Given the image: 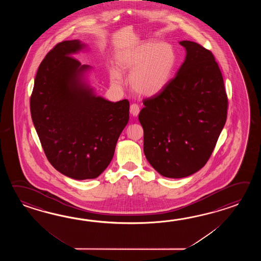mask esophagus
I'll return each instance as SVG.
<instances>
[{
	"mask_svg": "<svg viewBox=\"0 0 261 261\" xmlns=\"http://www.w3.org/2000/svg\"><path fill=\"white\" fill-rule=\"evenodd\" d=\"M129 112L133 117H137L140 113V107L137 103H133L129 108Z\"/></svg>",
	"mask_w": 261,
	"mask_h": 261,
	"instance_id": "esophagus-1",
	"label": "esophagus"
}]
</instances>
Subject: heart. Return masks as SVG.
Segmentation results:
<instances>
[{
  "mask_svg": "<svg viewBox=\"0 0 261 261\" xmlns=\"http://www.w3.org/2000/svg\"><path fill=\"white\" fill-rule=\"evenodd\" d=\"M177 57L172 44L159 41H145L121 51L117 58V67L130 72L129 85L134 92L152 97L161 93L172 78ZM112 83L121 86L122 76L111 72Z\"/></svg>",
  "mask_w": 261,
  "mask_h": 261,
  "instance_id": "b5f03b06",
  "label": "heart"
}]
</instances>
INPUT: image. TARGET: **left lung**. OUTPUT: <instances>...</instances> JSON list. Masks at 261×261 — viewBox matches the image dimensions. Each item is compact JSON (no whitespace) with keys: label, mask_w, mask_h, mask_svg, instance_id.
<instances>
[{"label":"left lung","mask_w":261,"mask_h":261,"mask_svg":"<svg viewBox=\"0 0 261 261\" xmlns=\"http://www.w3.org/2000/svg\"><path fill=\"white\" fill-rule=\"evenodd\" d=\"M186 59L161 93L144 99L139 114L144 152L162 176L183 178L210 159L227 119V96L210 50L181 41Z\"/></svg>","instance_id":"1"}]
</instances>
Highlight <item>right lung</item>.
I'll return each instance as SVG.
<instances>
[{
    "instance_id": "right-lung-1",
    "label": "right lung",
    "mask_w": 261,
    "mask_h": 261,
    "mask_svg": "<svg viewBox=\"0 0 261 261\" xmlns=\"http://www.w3.org/2000/svg\"><path fill=\"white\" fill-rule=\"evenodd\" d=\"M85 44L78 40L56 44L41 62L30 108L44 154L68 177H98L114 156L117 140L128 124L129 102L96 96L84 81L91 67L72 54Z\"/></svg>"
}]
</instances>
